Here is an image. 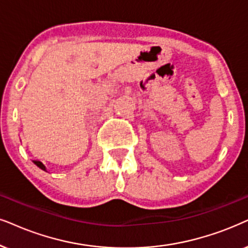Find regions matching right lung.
Instances as JSON below:
<instances>
[{
  "label": "right lung",
  "instance_id": "obj_1",
  "mask_svg": "<svg viewBox=\"0 0 248 248\" xmlns=\"http://www.w3.org/2000/svg\"><path fill=\"white\" fill-rule=\"evenodd\" d=\"M34 163L36 164L38 167H41L42 170H44V171H46V166H44V164L42 163V162H40V160H34Z\"/></svg>",
  "mask_w": 248,
  "mask_h": 248
}]
</instances>
